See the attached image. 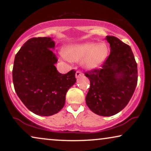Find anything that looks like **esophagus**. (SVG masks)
Segmentation results:
<instances>
[{
    "label": "esophagus",
    "mask_w": 151,
    "mask_h": 151,
    "mask_svg": "<svg viewBox=\"0 0 151 151\" xmlns=\"http://www.w3.org/2000/svg\"><path fill=\"white\" fill-rule=\"evenodd\" d=\"M82 76H83V73H82L81 71H76V78H77V79H78V78H80V77H82Z\"/></svg>",
    "instance_id": "obj_1"
}]
</instances>
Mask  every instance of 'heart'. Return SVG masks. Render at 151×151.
Wrapping results in <instances>:
<instances>
[{
    "label": "heart",
    "mask_w": 151,
    "mask_h": 151,
    "mask_svg": "<svg viewBox=\"0 0 151 151\" xmlns=\"http://www.w3.org/2000/svg\"><path fill=\"white\" fill-rule=\"evenodd\" d=\"M109 49L104 42H86L71 45L65 49V55L72 62L82 61L86 69H94L104 63L108 55Z\"/></svg>",
    "instance_id": "obj_1"
}]
</instances>
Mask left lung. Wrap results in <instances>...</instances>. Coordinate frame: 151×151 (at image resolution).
<instances>
[{
	"label": "left lung",
	"mask_w": 151,
	"mask_h": 151,
	"mask_svg": "<svg viewBox=\"0 0 151 151\" xmlns=\"http://www.w3.org/2000/svg\"><path fill=\"white\" fill-rule=\"evenodd\" d=\"M110 55L100 69L86 72L90 88L86 103L101 116H111L128 104L137 83V66L131 47L115 36H107Z\"/></svg>",
	"instance_id": "obj_1"
}]
</instances>
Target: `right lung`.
<instances>
[{
    "label": "right lung",
    "instance_id": "obj_1",
    "mask_svg": "<svg viewBox=\"0 0 151 151\" xmlns=\"http://www.w3.org/2000/svg\"><path fill=\"white\" fill-rule=\"evenodd\" d=\"M55 42L49 37L32 38L16 53L12 71L14 88L29 110L41 116L58 113L66 94L76 83V71H58Z\"/></svg>",
    "mask_w": 151,
    "mask_h": 151
}]
</instances>
